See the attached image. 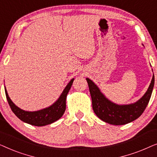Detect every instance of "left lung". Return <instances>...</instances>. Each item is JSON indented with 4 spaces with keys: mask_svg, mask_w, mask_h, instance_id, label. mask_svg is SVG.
I'll return each instance as SVG.
<instances>
[{
    "mask_svg": "<svg viewBox=\"0 0 157 157\" xmlns=\"http://www.w3.org/2000/svg\"><path fill=\"white\" fill-rule=\"evenodd\" d=\"M92 100V107L96 115L106 123L113 125H124L138 119L149 104L154 85L153 75L149 88L144 95L134 104L118 105L111 102L101 92L91 79L86 78Z\"/></svg>",
    "mask_w": 157,
    "mask_h": 157,
    "instance_id": "1",
    "label": "left lung"
}]
</instances>
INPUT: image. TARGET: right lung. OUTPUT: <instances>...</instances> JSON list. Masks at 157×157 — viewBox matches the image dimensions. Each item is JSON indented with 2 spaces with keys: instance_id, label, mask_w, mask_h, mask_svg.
<instances>
[{
  "instance_id": "1",
  "label": "right lung",
  "mask_w": 157,
  "mask_h": 157,
  "mask_svg": "<svg viewBox=\"0 0 157 157\" xmlns=\"http://www.w3.org/2000/svg\"><path fill=\"white\" fill-rule=\"evenodd\" d=\"M74 80V78H72L70 81V82L68 83V85L66 86L63 92H62L59 99L54 104L51 105V106L48 107V108L41 109V110L39 111H27L18 108L10 100L5 87L6 98H7L8 104H9L13 112L21 121L33 126H46L59 120L65 112L66 96H67L68 91H69L71 87Z\"/></svg>"
}]
</instances>
